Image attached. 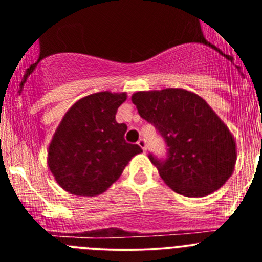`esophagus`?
I'll list each match as a JSON object with an SVG mask.
<instances>
[{
    "instance_id": "obj_1",
    "label": "esophagus",
    "mask_w": 262,
    "mask_h": 262,
    "mask_svg": "<svg viewBox=\"0 0 262 262\" xmlns=\"http://www.w3.org/2000/svg\"><path fill=\"white\" fill-rule=\"evenodd\" d=\"M138 144H139V147L142 148L143 152H147V142H145L144 139H140V140L138 142Z\"/></svg>"
}]
</instances>
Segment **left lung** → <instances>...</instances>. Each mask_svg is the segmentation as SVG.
Here are the masks:
<instances>
[{"label": "left lung", "instance_id": "obj_1", "mask_svg": "<svg viewBox=\"0 0 262 262\" xmlns=\"http://www.w3.org/2000/svg\"><path fill=\"white\" fill-rule=\"evenodd\" d=\"M131 99L165 140V160L148 157L173 191L205 196L226 184L235 169L236 143L205 99L174 88L136 92Z\"/></svg>", "mask_w": 262, "mask_h": 262}]
</instances>
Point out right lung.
I'll use <instances>...</instances> for the list:
<instances>
[{
  "mask_svg": "<svg viewBox=\"0 0 262 262\" xmlns=\"http://www.w3.org/2000/svg\"><path fill=\"white\" fill-rule=\"evenodd\" d=\"M126 93L99 92L78 99L62 117L48 147V168L66 191L96 196L120 177L142 148L124 140L127 126L115 120Z\"/></svg>",
  "mask_w": 262,
  "mask_h": 262,
  "instance_id": "right-lung-1",
  "label": "right lung"
}]
</instances>
